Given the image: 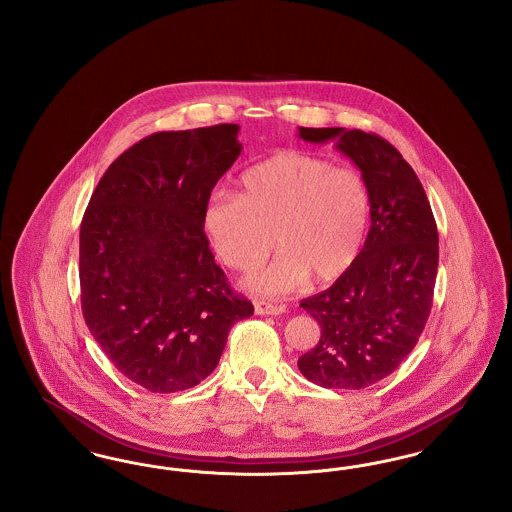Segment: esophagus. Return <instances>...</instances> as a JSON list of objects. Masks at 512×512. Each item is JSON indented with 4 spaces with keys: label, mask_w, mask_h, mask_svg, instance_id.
<instances>
[{
    "label": "esophagus",
    "mask_w": 512,
    "mask_h": 512,
    "mask_svg": "<svg viewBox=\"0 0 512 512\" xmlns=\"http://www.w3.org/2000/svg\"><path fill=\"white\" fill-rule=\"evenodd\" d=\"M255 313L257 315H261V317H276V315H280L282 313V307H278V305H272V303H268V301H255Z\"/></svg>",
    "instance_id": "esophagus-1"
}]
</instances>
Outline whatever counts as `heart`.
<instances>
[{"label":"heart","instance_id":"b5f03b06","mask_svg":"<svg viewBox=\"0 0 512 512\" xmlns=\"http://www.w3.org/2000/svg\"><path fill=\"white\" fill-rule=\"evenodd\" d=\"M370 217L372 195L361 172L290 149L245 169L238 195H213L201 228L220 261L244 274L261 267L276 242L280 255L247 288L280 295L309 276L341 278L363 251Z\"/></svg>","mask_w":512,"mask_h":512}]
</instances>
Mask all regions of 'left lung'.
Instances as JSON below:
<instances>
[{
  "instance_id": "1",
  "label": "left lung",
  "mask_w": 512,
  "mask_h": 512,
  "mask_svg": "<svg viewBox=\"0 0 512 512\" xmlns=\"http://www.w3.org/2000/svg\"><path fill=\"white\" fill-rule=\"evenodd\" d=\"M311 144L336 142L365 176L372 217L357 263L301 307L320 324L299 357L301 374L328 390H363L405 361L430 317L438 274V228L430 201L401 153L376 134L303 128Z\"/></svg>"
}]
</instances>
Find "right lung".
<instances>
[{
	"label": "right lung",
	"mask_w": 512,
	"mask_h": 512,
	"mask_svg": "<svg viewBox=\"0 0 512 512\" xmlns=\"http://www.w3.org/2000/svg\"><path fill=\"white\" fill-rule=\"evenodd\" d=\"M238 132L217 124L140 140L101 176L80 224L84 320L109 361L153 393L205 380L230 328L253 315L201 228L242 153Z\"/></svg>",
	"instance_id": "obj_1"
}]
</instances>
